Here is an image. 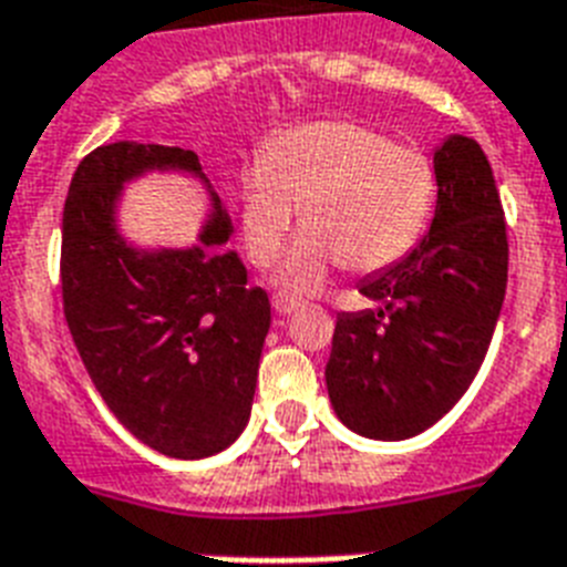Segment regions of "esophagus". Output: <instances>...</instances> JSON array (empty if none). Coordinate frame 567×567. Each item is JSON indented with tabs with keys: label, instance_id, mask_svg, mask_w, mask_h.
<instances>
[{
	"label": "esophagus",
	"instance_id": "1",
	"mask_svg": "<svg viewBox=\"0 0 567 567\" xmlns=\"http://www.w3.org/2000/svg\"><path fill=\"white\" fill-rule=\"evenodd\" d=\"M271 307H275V312H278V316H289V312H296L301 305H298V301H292V298L275 296L271 298Z\"/></svg>",
	"mask_w": 567,
	"mask_h": 567
}]
</instances>
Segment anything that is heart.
I'll list each match as a JSON object with an SVG mask.
<instances>
[{
	"instance_id": "heart-1",
	"label": "heart",
	"mask_w": 567,
	"mask_h": 567,
	"mask_svg": "<svg viewBox=\"0 0 567 567\" xmlns=\"http://www.w3.org/2000/svg\"><path fill=\"white\" fill-rule=\"evenodd\" d=\"M433 202L427 155L360 122H310L280 134L243 178V239L251 262L269 269L301 210L305 234L280 269V287L301 296L339 262L365 275L410 255Z\"/></svg>"
}]
</instances>
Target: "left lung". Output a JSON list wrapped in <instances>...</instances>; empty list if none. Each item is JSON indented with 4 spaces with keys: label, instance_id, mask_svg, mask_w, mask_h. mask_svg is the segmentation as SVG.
Listing matches in <instances>:
<instances>
[{
    "label": "left lung",
    "instance_id": "1",
    "mask_svg": "<svg viewBox=\"0 0 567 567\" xmlns=\"http://www.w3.org/2000/svg\"><path fill=\"white\" fill-rule=\"evenodd\" d=\"M439 198L427 237L360 292L378 310L339 312L330 404L369 439H410L465 395L506 296L509 243L483 148L454 134L433 155Z\"/></svg>",
    "mask_w": 567,
    "mask_h": 567
}]
</instances>
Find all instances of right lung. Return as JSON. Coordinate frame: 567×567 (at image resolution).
<instances>
[{
	"mask_svg": "<svg viewBox=\"0 0 567 567\" xmlns=\"http://www.w3.org/2000/svg\"><path fill=\"white\" fill-rule=\"evenodd\" d=\"M148 169L202 175L193 152L155 143L99 146L72 175L61 228L63 316L93 386L128 433L175 460L225 451L243 433L271 305L248 287L230 216L210 189L202 246L146 251L116 230L125 181Z\"/></svg>",
	"mask_w": 567,
	"mask_h": 567,
	"instance_id": "obj_1",
	"label": "right lung"
}]
</instances>
